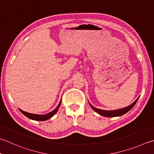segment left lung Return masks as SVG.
<instances>
[{
    "mask_svg": "<svg viewBox=\"0 0 154 154\" xmlns=\"http://www.w3.org/2000/svg\"><path fill=\"white\" fill-rule=\"evenodd\" d=\"M138 99H139V98H138ZM138 99H137L133 103L129 105V106H128V107L123 108V109H121L113 110V111H105V110L99 109H97V108H95L93 106H92L91 104H90V105H91V108L95 111V112H97V113L100 114L101 116H105V117H117V116H121L122 115H124L125 113L128 112L129 110L131 109L132 108L134 107V105H135V103H137Z\"/></svg>",
    "mask_w": 154,
    "mask_h": 154,
    "instance_id": "1",
    "label": "left lung"
}]
</instances>
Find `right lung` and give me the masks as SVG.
Returning <instances> with one entry per match:
<instances>
[{
    "mask_svg": "<svg viewBox=\"0 0 154 154\" xmlns=\"http://www.w3.org/2000/svg\"><path fill=\"white\" fill-rule=\"evenodd\" d=\"M61 101H60L58 106L57 107V108L55 110L52 111L51 112L49 113L45 114V115H37V114H32V113L26 112V111H24L23 110H21L20 109H19V110L21 113L24 114V115L29 119H32V120H37V121H46V120L50 119L51 117H52L57 112V111L59 109V107H60V105H61Z\"/></svg>",
    "mask_w": 154,
    "mask_h": 154,
    "instance_id": "add662e5",
    "label": "right lung"
}]
</instances>
